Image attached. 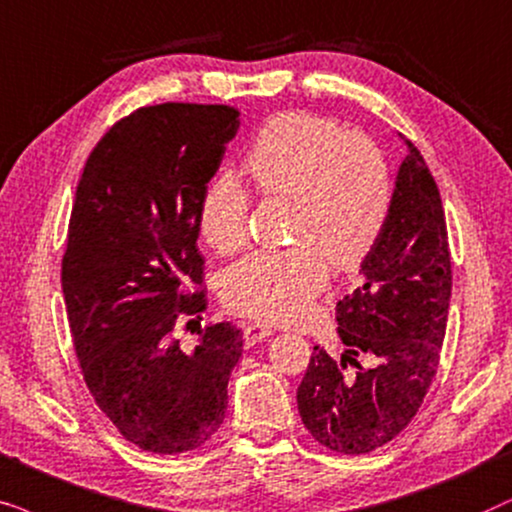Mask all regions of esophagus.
I'll return each instance as SVG.
<instances>
[{
    "label": "esophagus",
    "instance_id": "esophagus-1",
    "mask_svg": "<svg viewBox=\"0 0 512 512\" xmlns=\"http://www.w3.org/2000/svg\"><path fill=\"white\" fill-rule=\"evenodd\" d=\"M271 337V327L260 325V323H248L243 325V342L245 346H255L260 339Z\"/></svg>",
    "mask_w": 512,
    "mask_h": 512
}]
</instances>
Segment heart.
Wrapping results in <instances>:
<instances>
[{"label": "heart", "mask_w": 512, "mask_h": 512, "mask_svg": "<svg viewBox=\"0 0 512 512\" xmlns=\"http://www.w3.org/2000/svg\"><path fill=\"white\" fill-rule=\"evenodd\" d=\"M245 168L267 196L295 201L297 245L257 250L224 271L231 311L267 323H297L330 281V264L351 271L377 248L391 213L386 156L363 133L335 119L283 112L269 119L245 154ZM250 192L234 175L213 177L199 201V229L222 255L248 241Z\"/></svg>", "instance_id": "obj_1"}]
</instances>
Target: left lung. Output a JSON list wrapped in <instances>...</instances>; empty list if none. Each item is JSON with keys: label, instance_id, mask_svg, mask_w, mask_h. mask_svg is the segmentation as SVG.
<instances>
[{"label": "left lung", "instance_id": "left-lung-1", "mask_svg": "<svg viewBox=\"0 0 512 512\" xmlns=\"http://www.w3.org/2000/svg\"><path fill=\"white\" fill-rule=\"evenodd\" d=\"M407 147L384 234L360 264L358 288L337 302L346 353L332 360L313 346L297 388L306 431L339 454L374 452L403 433L440 365L452 255L438 185L419 149ZM363 355L372 366L362 367Z\"/></svg>", "mask_w": 512, "mask_h": 512}]
</instances>
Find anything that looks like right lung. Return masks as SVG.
<instances>
[{"instance_id": "obj_1", "label": "right lung", "mask_w": 512, "mask_h": 512, "mask_svg": "<svg viewBox=\"0 0 512 512\" xmlns=\"http://www.w3.org/2000/svg\"><path fill=\"white\" fill-rule=\"evenodd\" d=\"M229 105L161 102L98 140L67 227L63 295L72 344L95 405L135 447H201L227 412L241 330L210 323L194 351L177 330L208 309L199 201L238 131Z\"/></svg>"}]
</instances>
